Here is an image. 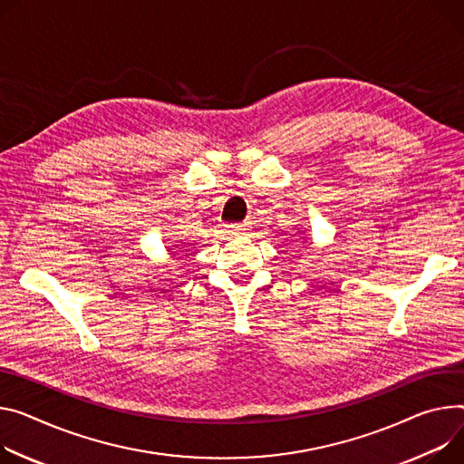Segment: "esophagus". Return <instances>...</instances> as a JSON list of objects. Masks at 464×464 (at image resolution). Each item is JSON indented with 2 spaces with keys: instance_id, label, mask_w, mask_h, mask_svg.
I'll use <instances>...</instances> for the list:
<instances>
[{
  "instance_id": "esophagus-1",
  "label": "esophagus",
  "mask_w": 464,
  "mask_h": 464,
  "mask_svg": "<svg viewBox=\"0 0 464 464\" xmlns=\"http://www.w3.org/2000/svg\"><path fill=\"white\" fill-rule=\"evenodd\" d=\"M227 231L233 233V235L246 233V231H249V224L247 222H244V224H231V226H227Z\"/></svg>"
}]
</instances>
